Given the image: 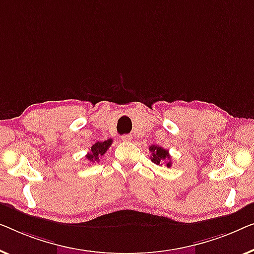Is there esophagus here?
<instances>
[{"label":"esophagus","mask_w":254,"mask_h":254,"mask_svg":"<svg viewBox=\"0 0 254 254\" xmlns=\"http://www.w3.org/2000/svg\"><path fill=\"white\" fill-rule=\"evenodd\" d=\"M121 139H122V141L128 142V141L132 140V135H130V134H124V135H122V137H121Z\"/></svg>","instance_id":"esophagus-1"}]
</instances>
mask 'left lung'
Masks as SVG:
<instances>
[{
    "label": "left lung",
    "instance_id": "1",
    "mask_svg": "<svg viewBox=\"0 0 254 254\" xmlns=\"http://www.w3.org/2000/svg\"><path fill=\"white\" fill-rule=\"evenodd\" d=\"M149 151L152 152V156H151L152 162H154L155 164H160V162L162 161H168L167 167H171L170 155L167 149H164L163 147H160V146L152 145L151 147H149Z\"/></svg>",
    "mask_w": 254,
    "mask_h": 254
}]
</instances>
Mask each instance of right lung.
I'll list each match as a JSON object with an SVG mask.
<instances>
[{
  "mask_svg": "<svg viewBox=\"0 0 254 254\" xmlns=\"http://www.w3.org/2000/svg\"><path fill=\"white\" fill-rule=\"evenodd\" d=\"M113 144V139H107L105 141H98L95 142L94 145L91 147V152L87 153L86 159L88 161L98 162L99 156H102L105 153L108 151V148L110 147V145Z\"/></svg>",
  "mask_w": 254,
  "mask_h": 254,
  "instance_id": "right-lung-1",
  "label": "right lung"
}]
</instances>
